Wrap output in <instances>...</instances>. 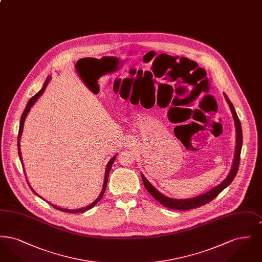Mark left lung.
I'll use <instances>...</instances> for the list:
<instances>
[{"instance_id": "obj_1", "label": "left lung", "mask_w": 262, "mask_h": 262, "mask_svg": "<svg viewBox=\"0 0 262 262\" xmlns=\"http://www.w3.org/2000/svg\"><path fill=\"white\" fill-rule=\"evenodd\" d=\"M224 96L227 103L229 104L231 112L233 114V118H234L235 125H236V133H237V144H236L235 157H234V162H233V166H232V169H231L230 173L221 184H219L218 186L212 188L209 191H207V192H205L201 195H199L196 198L187 199V200H176V199H171V198L165 196L160 191H158L155 187H153L149 182L146 180V178L141 174V178H142L144 187H146V189L149 191L150 194L158 202H160L162 205H164L165 207L170 208V209H174V210H189V209L200 207L201 205H204V204L210 202L212 200H214L235 179V177H236L237 173V170H238V166H239V159H241L239 157H241V150H242V144H243V132H242L241 122L237 118V113L235 111V108H234L233 104L231 103V101L227 97L226 94H224Z\"/></svg>"}]
</instances>
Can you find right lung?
<instances>
[{"label": "right lung", "mask_w": 262, "mask_h": 262, "mask_svg": "<svg viewBox=\"0 0 262 262\" xmlns=\"http://www.w3.org/2000/svg\"><path fill=\"white\" fill-rule=\"evenodd\" d=\"M49 81H50V76L49 77H47V79L45 80V83H44V85H43V88H41V90L36 93L33 97H31L29 101H28V103H27V105H26V107H25V111L23 113V115H21V118H20V123H19V130H18V137H17V148H18V156H19V159H20V161L23 162V160H21V152H20V143H19V141H20V137H21V135H23V130H24V125H25V118H26V116H27V114L28 112L30 111V109H31V107L34 105V103L37 101L38 98L43 94V92L45 91V89L47 88V85H48V83H49ZM115 158H116V155L112 157L111 159H110V161L108 162L107 164V167H106V171H105V180H104V185H103V188H102V190H101V192H100L99 196L96 199V200H94L91 204H89L88 206L86 207H83V208H79V209H75V210H70V209H64V208H61V207H58V206H56V205H53V204H51L54 208H56V209H58V210H61L62 212H69V213H79V212H84L88 210V209H91L98 201H99L102 198H103V194H104V192H105V189H106V187H107V183H108V177H109V173H110V170H111V167H112L113 163L115 161ZM28 183V182H27ZM29 186V185H28ZM30 187V186H29ZM31 188V187H30ZM31 190L35 193V194H37L32 188H31ZM38 195V194H37ZM39 196V195H38Z\"/></svg>", "instance_id": "obj_1"}]
</instances>
